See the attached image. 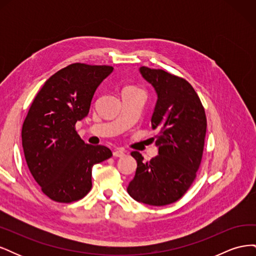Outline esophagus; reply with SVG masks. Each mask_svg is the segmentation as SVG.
Masks as SVG:
<instances>
[{"mask_svg": "<svg viewBox=\"0 0 256 256\" xmlns=\"http://www.w3.org/2000/svg\"><path fill=\"white\" fill-rule=\"evenodd\" d=\"M113 156H114V157H116V158H120V157H124V156H125V150H122V148H118V150H115L113 152Z\"/></svg>", "mask_w": 256, "mask_h": 256, "instance_id": "esophagus-1", "label": "esophagus"}]
</instances>
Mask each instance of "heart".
I'll list each match as a JSON object with an SVG mask.
<instances>
[{
  "instance_id": "heart-1",
  "label": "heart",
  "mask_w": 256,
  "mask_h": 256,
  "mask_svg": "<svg viewBox=\"0 0 256 256\" xmlns=\"http://www.w3.org/2000/svg\"><path fill=\"white\" fill-rule=\"evenodd\" d=\"M124 90H138V88H134V86H126Z\"/></svg>"
}]
</instances>
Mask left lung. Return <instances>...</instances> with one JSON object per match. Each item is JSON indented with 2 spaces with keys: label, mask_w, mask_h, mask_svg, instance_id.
I'll return each instance as SVG.
<instances>
[{
  "label": "left lung",
  "mask_w": 256,
  "mask_h": 256,
  "mask_svg": "<svg viewBox=\"0 0 256 256\" xmlns=\"http://www.w3.org/2000/svg\"><path fill=\"white\" fill-rule=\"evenodd\" d=\"M138 72L157 94L152 128L159 130L154 142L158 154L144 164L140 152H131L138 166L127 191L138 202L164 206L180 200L194 180L203 154L206 115L184 79L144 66Z\"/></svg>",
  "instance_id": "1"
}]
</instances>
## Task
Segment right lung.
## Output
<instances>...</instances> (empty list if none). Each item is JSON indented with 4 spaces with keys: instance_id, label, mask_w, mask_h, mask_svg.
<instances>
[{
    "instance_id": "1",
    "label": "right lung",
    "mask_w": 256,
    "mask_h": 256,
    "mask_svg": "<svg viewBox=\"0 0 256 256\" xmlns=\"http://www.w3.org/2000/svg\"><path fill=\"white\" fill-rule=\"evenodd\" d=\"M112 72L111 66L81 63L60 69L44 82L23 122L22 147L30 172L56 202L70 203L86 196L92 166L112 156L106 146L84 143L74 130Z\"/></svg>"
}]
</instances>
